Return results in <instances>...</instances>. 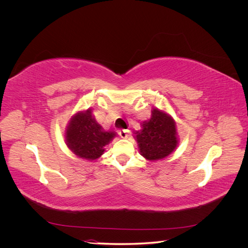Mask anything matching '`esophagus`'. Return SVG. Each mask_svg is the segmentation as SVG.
I'll return each instance as SVG.
<instances>
[{
    "label": "esophagus",
    "instance_id": "esophagus-1",
    "mask_svg": "<svg viewBox=\"0 0 248 248\" xmlns=\"http://www.w3.org/2000/svg\"><path fill=\"white\" fill-rule=\"evenodd\" d=\"M119 136L122 139H127L129 136V130L128 129H120L119 130Z\"/></svg>",
    "mask_w": 248,
    "mask_h": 248
}]
</instances>
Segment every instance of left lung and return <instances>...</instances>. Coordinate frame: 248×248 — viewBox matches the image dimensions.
Instances as JSON below:
<instances>
[{
  "mask_svg": "<svg viewBox=\"0 0 248 248\" xmlns=\"http://www.w3.org/2000/svg\"><path fill=\"white\" fill-rule=\"evenodd\" d=\"M141 129L133 132L140 155L146 160L166 158L175 151L179 138L174 118L168 111L153 108L151 118L140 124Z\"/></svg>",
  "mask_w": 248,
  "mask_h": 248,
  "instance_id": "1",
  "label": "left lung"
}]
</instances>
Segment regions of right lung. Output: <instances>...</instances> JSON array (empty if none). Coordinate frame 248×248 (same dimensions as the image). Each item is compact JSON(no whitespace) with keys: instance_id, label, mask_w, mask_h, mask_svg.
<instances>
[{"instance_id":"right-lung-1","label":"right lung","mask_w":248,"mask_h":248,"mask_svg":"<svg viewBox=\"0 0 248 248\" xmlns=\"http://www.w3.org/2000/svg\"><path fill=\"white\" fill-rule=\"evenodd\" d=\"M117 137L116 131L104 130L96 121L92 109L78 110L67 124L64 139L67 147L78 158L88 161L98 159L106 147Z\"/></svg>"}]
</instances>
